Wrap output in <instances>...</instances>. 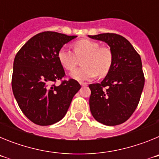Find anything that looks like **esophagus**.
<instances>
[{"label":"esophagus","mask_w":159,"mask_h":159,"mask_svg":"<svg viewBox=\"0 0 159 159\" xmlns=\"http://www.w3.org/2000/svg\"><path fill=\"white\" fill-rule=\"evenodd\" d=\"M80 85L81 86H87V85H88V84H87V83H83V82H81L80 83Z\"/></svg>","instance_id":"esophagus-1"}]
</instances>
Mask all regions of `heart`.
<instances>
[{
    "label": "heart",
    "instance_id": "obj_1",
    "mask_svg": "<svg viewBox=\"0 0 159 159\" xmlns=\"http://www.w3.org/2000/svg\"><path fill=\"white\" fill-rule=\"evenodd\" d=\"M74 52L63 47L58 52V60L64 69L71 71L83 59V67L71 73V76L79 81L89 80L98 74L104 76L110 71L113 63V54L108 47L91 40H80L73 45Z\"/></svg>",
    "mask_w": 159,
    "mask_h": 159
}]
</instances>
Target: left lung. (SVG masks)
Returning <instances> with one entry per match:
<instances>
[{
  "label": "left lung",
  "mask_w": 159,
  "mask_h": 159,
  "mask_svg": "<svg viewBox=\"0 0 159 159\" xmlns=\"http://www.w3.org/2000/svg\"><path fill=\"white\" fill-rule=\"evenodd\" d=\"M88 36L107 43L113 54L111 68L103 80L89 85L90 110L99 123L107 126L121 124L131 116L139 102L145 83L141 57L120 35Z\"/></svg>",
  "instance_id": "left-lung-1"
}]
</instances>
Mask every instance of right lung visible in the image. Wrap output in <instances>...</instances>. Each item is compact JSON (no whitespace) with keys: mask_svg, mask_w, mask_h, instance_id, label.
I'll return each instance as SVG.
<instances>
[{"mask_svg":"<svg viewBox=\"0 0 159 159\" xmlns=\"http://www.w3.org/2000/svg\"><path fill=\"white\" fill-rule=\"evenodd\" d=\"M76 36L43 32L32 36L16 53L12 88L20 110L35 124L48 126L65 116L80 84L70 79L59 86L65 75L58 52Z\"/></svg>","mask_w":159,"mask_h":159,"instance_id":"obj_1","label":"right lung"}]
</instances>
